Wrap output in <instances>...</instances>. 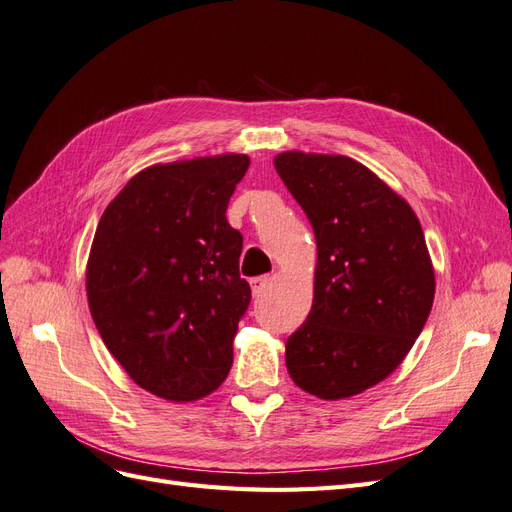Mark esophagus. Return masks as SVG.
Instances as JSON below:
<instances>
[{
	"instance_id": "1",
	"label": "esophagus",
	"mask_w": 512,
	"mask_h": 512,
	"mask_svg": "<svg viewBox=\"0 0 512 512\" xmlns=\"http://www.w3.org/2000/svg\"><path fill=\"white\" fill-rule=\"evenodd\" d=\"M269 284H271V277H269V275H260V277H254V280L250 282V286H252V292H254V297H260V294L269 288Z\"/></svg>"
}]
</instances>
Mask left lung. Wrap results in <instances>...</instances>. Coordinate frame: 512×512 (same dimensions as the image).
I'll use <instances>...</instances> for the list:
<instances>
[{
  "label": "left lung",
  "instance_id": "obj_1",
  "mask_svg": "<svg viewBox=\"0 0 512 512\" xmlns=\"http://www.w3.org/2000/svg\"><path fill=\"white\" fill-rule=\"evenodd\" d=\"M314 228V303L286 342L294 384L344 399L391 376L421 335L436 275L421 222L378 175L346 156L273 160Z\"/></svg>",
  "mask_w": 512,
  "mask_h": 512
}]
</instances>
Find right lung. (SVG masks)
Segmentation results:
<instances>
[{"label":"right lung","mask_w":512,"mask_h":512,"mask_svg":"<svg viewBox=\"0 0 512 512\" xmlns=\"http://www.w3.org/2000/svg\"><path fill=\"white\" fill-rule=\"evenodd\" d=\"M247 166L243 153L153 164L100 218L87 260L91 318L126 374L162 399L196 401L230 371L252 290L226 207Z\"/></svg>","instance_id":"right-lung-1"}]
</instances>
